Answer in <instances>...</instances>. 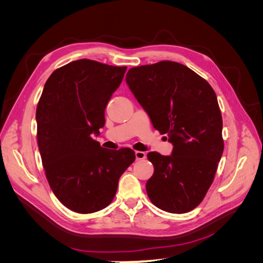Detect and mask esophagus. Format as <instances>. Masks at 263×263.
<instances>
[{"label": "esophagus", "mask_w": 263, "mask_h": 263, "mask_svg": "<svg viewBox=\"0 0 263 263\" xmlns=\"http://www.w3.org/2000/svg\"><path fill=\"white\" fill-rule=\"evenodd\" d=\"M135 156H136L137 160H144V159L147 157V155L144 153V151H136V153H135Z\"/></svg>", "instance_id": "esophagus-1"}]
</instances>
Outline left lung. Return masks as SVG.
Listing matches in <instances>:
<instances>
[{
    "instance_id": "obj_1",
    "label": "left lung",
    "mask_w": 263,
    "mask_h": 263,
    "mask_svg": "<svg viewBox=\"0 0 263 263\" xmlns=\"http://www.w3.org/2000/svg\"><path fill=\"white\" fill-rule=\"evenodd\" d=\"M126 82L155 128L173 144L171 156L147 155L155 166L146 183L151 203L173 214L194 210L212 185L224 151L216 94L205 79L174 61L132 68Z\"/></svg>"
}]
</instances>
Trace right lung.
I'll use <instances>...</instances> for the list:
<instances>
[{"mask_svg":"<svg viewBox=\"0 0 263 263\" xmlns=\"http://www.w3.org/2000/svg\"><path fill=\"white\" fill-rule=\"evenodd\" d=\"M127 67L80 59L55 69L36 109L37 142L46 178L67 209H105L118 180L135 161L134 150L102 148L92 134L105 124V108Z\"/></svg>","mask_w":263,"mask_h":263,"instance_id":"right-lung-1","label":"right lung"}]
</instances>
